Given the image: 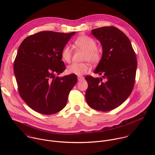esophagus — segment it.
I'll list each match as a JSON object with an SVG mask.
<instances>
[{
    "label": "esophagus",
    "instance_id": "obj_1",
    "mask_svg": "<svg viewBox=\"0 0 155 155\" xmlns=\"http://www.w3.org/2000/svg\"><path fill=\"white\" fill-rule=\"evenodd\" d=\"M77 78H78V81H81V80H84V77H77Z\"/></svg>",
    "mask_w": 155,
    "mask_h": 155
}]
</instances>
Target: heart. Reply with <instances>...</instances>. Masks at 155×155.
Wrapping results in <instances>:
<instances>
[{
	"label": "heart",
	"mask_w": 155,
	"mask_h": 155,
	"mask_svg": "<svg viewBox=\"0 0 155 155\" xmlns=\"http://www.w3.org/2000/svg\"><path fill=\"white\" fill-rule=\"evenodd\" d=\"M75 45L84 51L83 61H87L93 65L98 64L101 58V52L96 48L97 43L92 38L81 35L75 41ZM61 58L63 61L69 62L71 58V51L69 46H66L61 51ZM90 71V66L87 63H72L68 66L67 72L70 74L78 76L83 75Z\"/></svg>",
	"instance_id": "b5f03b06"
}]
</instances>
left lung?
<instances>
[{
    "mask_svg": "<svg viewBox=\"0 0 155 155\" xmlns=\"http://www.w3.org/2000/svg\"><path fill=\"white\" fill-rule=\"evenodd\" d=\"M92 34L101 43L103 54L94 73L102 77H85L87 104L103 112L113 110L122 104L133 90L137 60L130 40L114 26L92 30Z\"/></svg>",
    "mask_w": 155,
    "mask_h": 155,
    "instance_id": "1",
    "label": "left lung"
}]
</instances>
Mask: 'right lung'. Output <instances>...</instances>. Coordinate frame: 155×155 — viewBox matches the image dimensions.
Instances as JSON below:
<instances>
[{"label":"right lung","instance_id":"obj_1","mask_svg":"<svg viewBox=\"0 0 155 155\" xmlns=\"http://www.w3.org/2000/svg\"><path fill=\"white\" fill-rule=\"evenodd\" d=\"M75 32L41 31L27 37L20 44L14 64L19 94L35 112L51 115L66 105L76 75L55 77L66 69L61 51Z\"/></svg>","mask_w":155,"mask_h":155}]
</instances>
